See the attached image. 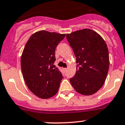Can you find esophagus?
<instances>
[{
	"instance_id": "34e87169",
	"label": "esophagus",
	"mask_w": 125,
	"mask_h": 125,
	"mask_svg": "<svg viewBox=\"0 0 125 125\" xmlns=\"http://www.w3.org/2000/svg\"><path fill=\"white\" fill-rule=\"evenodd\" d=\"M63 70H64V71L66 72V71H67V68H63Z\"/></svg>"
}]
</instances>
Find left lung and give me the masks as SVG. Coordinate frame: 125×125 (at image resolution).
<instances>
[{"mask_svg":"<svg viewBox=\"0 0 125 125\" xmlns=\"http://www.w3.org/2000/svg\"><path fill=\"white\" fill-rule=\"evenodd\" d=\"M76 57V73L69 79L75 91L84 95L104 85L109 68V54L104 39L94 31L83 29L66 35Z\"/></svg>","mask_w":125,"mask_h":125,"instance_id":"obj_1","label":"left lung"}]
</instances>
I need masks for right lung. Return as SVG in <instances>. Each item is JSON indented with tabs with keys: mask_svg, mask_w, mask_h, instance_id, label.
<instances>
[{
	"mask_svg": "<svg viewBox=\"0 0 125 125\" xmlns=\"http://www.w3.org/2000/svg\"><path fill=\"white\" fill-rule=\"evenodd\" d=\"M65 34L42 30L33 34L24 48L21 67L25 82L32 93L49 98L59 90L62 75L54 65L55 50Z\"/></svg>",
	"mask_w": 125,
	"mask_h": 125,
	"instance_id": "obj_1",
	"label": "right lung"
}]
</instances>
